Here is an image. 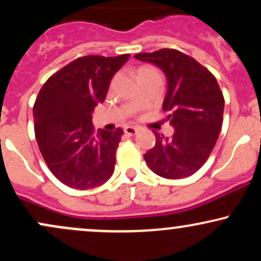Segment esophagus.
Wrapping results in <instances>:
<instances>
[{
  "mask_svg": "<svg viewBox=\"0 0 261 261\" xmlns=\"http://www.w3.org/2000/svg\"><path fill=\"white\" fill-rule=\"evenodd\" d=\"M137 128L136 127H134V126H126L124 128V133L127 135V136H134V135H136V133H137Z\"/></svg>",
  "mask_w": 261,
  "mask_h": 261,
  "instance_id": "obj_1",
  "label": "esophagus"
}]
</instances>
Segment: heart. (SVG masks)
Instances as JSON below:
<instances>
[{"label":"heart","instance_id":"heart-1","mask_svg":"<svg viewBox=\"0 0 261 261\" xmlns=\"http://www.w3.org/2000/svg\"><path fill=\"white\" fill-rule=\"evenodd\" d=\"M142 70H151V68H149V67H142V68H140L139 71H142Z\"/></svg>","mask_w":261,"mask_h":261}]
</instances>
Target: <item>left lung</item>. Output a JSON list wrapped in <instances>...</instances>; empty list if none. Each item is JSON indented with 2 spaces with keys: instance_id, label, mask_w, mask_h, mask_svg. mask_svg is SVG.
Wrapping results in <instances>:
<instances>
[{
  "instance_id": "1",
  "label": "left lung",
  "mask_w": 261,
  "mask_h": 261,
  "mask_svg": "<svg viewBox=\"0 0 261 261\" xmlns=\"http://www.w3.org/2000/svg\"><path fill=\"white\" fill-rule=\"evenodd\" d=\"M135 58L157 66L167 79L163 110L175 133L168 139L154 131L155 145L143 155L157 175L181 179L197 172L218 140L224 109L223 94L215 76L196 60L173 49Z\"/></svg>"
}]
</instances>
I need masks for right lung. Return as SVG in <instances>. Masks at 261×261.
Returning a JSON list of instances; mask_svg holds the SVG:
<instances>
[{"instance_id": "obj_1", "label": "right lung", "mask_w": 261, "mask_h": 261, "mask_svg": "<svg viewBox=\"0 0 261 261\" xmlns=\"http://www.w3.org/2000/svg\"><path fill=\"white\" fill-rule=\"evenodd\" d=\"M128 58L83 56L53 74L39 92L33 108L39 149L53 174L67 187L87 190L113 175L124 131L95 133L92 113Z\"/></svg>"}]
</instances>
